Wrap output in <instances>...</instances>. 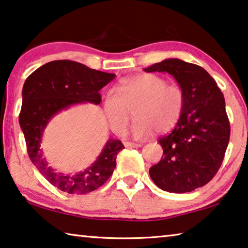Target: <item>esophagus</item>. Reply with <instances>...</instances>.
Returning a JSON list of instances; mask_svg holds the SVG:
<instances>
[{
    "label": "esophagus",
    "instance_id": "esophagus-1",
    "mask_svg": "<svg viewBox=\"0 0 248 248\" xmlns=\"http://www.w3.org/2000/svg\"><path fill=\"white\" fill-rule=\"evenodd\" d=\"M124 145L125 147H136V148L142 146L140 142H128V141H124Z\"/></svg>",
    "mask_w": 248,
    "mask_h": 248
}]
</instances>
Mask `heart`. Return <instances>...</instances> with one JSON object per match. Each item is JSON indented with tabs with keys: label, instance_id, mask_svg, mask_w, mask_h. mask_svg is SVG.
Here are the masks:
<instances>
[{
	"label": "heart",
	"instance_id": "b5f03b06",
	"mask_svg": "<svg viewBox=\"0 0 248 248\" xmlns=\"http://www.w3.org/2000/svg\"><path fill=\"white\" fill-rule=\"evenodd\" d=\"M103 112L110 128L121 134L127 125L129 110L134 108L135 120L131 134L143 138L158 132H165L177 124L185 106L183 89L167 84V80L153 73H143L124 80L103 99Z\"/></svg>",
	"mask_w": 248,
	"mask_h": 248
}]
</instances>
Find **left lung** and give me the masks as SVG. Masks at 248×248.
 Segmentation results:
<instances>
[{
    "mask_svg": "<svg viewBox=\"0 0 248 248\" xmlns=\"http://www.w3.org/2000/svg\"><path fill=\"white\" fill-rule=\"evenodd\" d=\"M143 70L169 73L185 94L182 117L172 131L159 139L164 155L149 169L151 179L169 193L202 187L216 175L230 141V121L220 89L205 69L180 59H166Z\"/></svg>",
    "mask_w": 248,
    "mask_h": 248,
    "instance_id": "left-lung-1",
    "label": "left lung"
}]
</instances>
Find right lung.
I'll return each instance as SVG.
<instances>
[{
	"instance_id": "add662e5",
	"label": "right lung",
	"mask_w": 248,
	"mask_h": 248,
	"mask_svg": "<svg viewBox=\"0 0 248 248\" xmlns=\"http://www.w3.org/2000/svg\"><path fill=\"white\" fill-rule=\"evenodd\" d=\"M116 75L97 71L79 62L51 61L40 66L25 80L18 117L31 161L47 182L64 193L87 194L101 187L116 168V158L124 145L108 139L97 159L77 173H64L51 167L41 148L44 129L50 120L71 106L90 102L99 105V91Z\"/></svg>"
}]
</instances>
